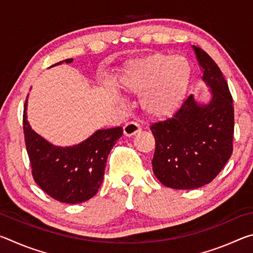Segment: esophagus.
Returning a JSON list of instances; mask_svg holds the SVG:
<instances>
[{
	"label": "esophagus",
	"mask_w": 253,
	"mask_h": 253,
	"mask_svg": "<svg viewBox=\"0 0 253 253\" xmlns=\"http://www.w3.org/2000/svg\"><path fill=\"white\" fill-rule=\"evenodd\" d=\"M140 129H142V128H140L138 124L135 122H129L124 126V134H125V136L130 137L132 135L137 134L138 131H140Z\"/></svg>",
	"instance_id": "esophagus-1"
}]
</instances>
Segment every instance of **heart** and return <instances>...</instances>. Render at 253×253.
<instances>
[{
  "instance_id": "heart-1",
  "label": "heart",
  "mask_w": 253,
  "mask_h": 253,
  "mask_svg": "<svg viewBox=\"0 0 253 253\" xmlns=\"http://www.w3.org/2000/svg\"><path fill=\"white\" fill-rule=\"evenodd\" d=\"M191 68L181 55L155 53L127 63L122 76L123 87L138 93L140 106L149 116L172 114L185 95Z\"/></svg>"
}]
</instances>
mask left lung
Instances as JSON below:
<instances>
[{
  "label": "left lung",
  "instance_id": "8db88e82",
  "mask_svg": "<svg viewBox=\"0 0 253 253\" xmlns=\"http://www.w3.org/2000/svg\"><path fill=\"white\" fill-rule=\"evenodd\" d=\"M211 100L188 96L172 117L153 124V172L163 185L194 190L212 182L233 151L234 109L229 85L213 59L193 45Z\"/></svg>",
  "mask_w": 253,
  "mask_h": 253
}]
</instances>
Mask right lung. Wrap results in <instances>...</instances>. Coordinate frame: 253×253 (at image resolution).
Here are the masks:
<instances>
[{
    "label": "right lung",
    "instance_id": "1",
    "mask_svg": "<svg viewBox=\"0 0 253 253\" xmlns=\"http://www.w3.org/2000/svg\"><path fill=\"white\" fill-rule=\"evenodd\" d=\"M72 61L74 59H67L53 66ZM27 107L28 97L23 111V131L34 181L59 202L76 204L91 199L101 185L107 157L122 137L123 127L99 129L74 146H54L30 126Z\"/></svg>",
    "mask_w": 253,
    "mask_h": 253
}]
</instances>
